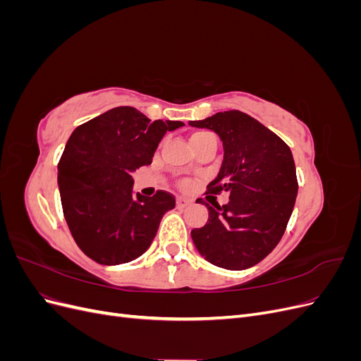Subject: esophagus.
Returning <instances> with one entry per match:
<instances>
[{"label":"esophagus","instance_id":"34e87169","mask_svg":"<svg viewBox=\"0 0 361 361\" xmlns=\"http://www.w3.org/2000/svg\"><path fill=\"white\" fill-rule=\"evenodd\" d=\"M176 203H178V207H187V206H190L192 203V200L187 199V197H178Z\"/></svg>","mask_w":361,"mask_h":361}]
</instances>
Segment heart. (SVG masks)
<instances>
[{
  "label": "heart",
  "instance_id": "heart-1",
  "mask_svg": "<svg viewBox=\"0 0 361 361\" xmlns=\"http://www.w3.org/2000/svg\"><path fill=\"white\" fill-rule=\"evenodd\" d=\"M209 137H215L211 133H206V130H199V133H194L190 138V141H197V140H203V138H209Z\"/></svg>",
  "mask_w": 361,
  "mask_h": 361
}]
</instances>
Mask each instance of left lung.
Wrapping results in <instances>:
<instances>
[{"mask_svg": "<svg viewBox=\"0 0 361 361\" xmlns=\"http://www.w3.org/2000/svg\"><path fill=\"white\" fill-rule=\"evenodd\" d=\"M223 143V162L209 192H228V203L206 204L209 218L191 238L209 264L241 271L264 260L286 231L298 194L297 170L288 145L241 111L191 120Z\"/></svg>", "mask_w": 361, "mask_h": 361, "instance_id": "8db88e82", "label": "left lung"}]
</instances>
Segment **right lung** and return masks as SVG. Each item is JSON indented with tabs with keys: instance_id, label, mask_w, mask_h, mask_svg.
Segmentation results:
<instances>
[{
	"instance_id": "1",
	"label": "right lung",
	"mask_w": 361,
	"mask_h": 361,
	"mask_svg": "<svg viewBox=\"0 0 361 361\" xmlns=\"http://www.w3.org/2000/svg\"><path fill=\"white\" fill-rule=\"evenodd\" d=\"M178 120L150 122L133 106H117L76 128L59 162V190L69 231L82 253L101 265L140 257L176 200L134 192L133 173L149 166Z\"/></svg>"
}]
</instances>
